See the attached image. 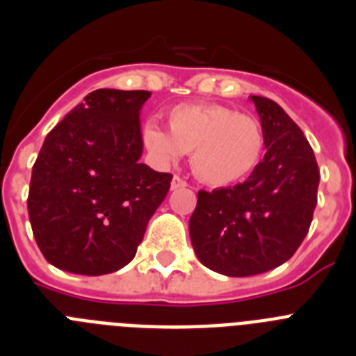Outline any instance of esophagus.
Returning a JSON list of instances; mask_svg holds the SVG:
<instances>
[{
  "instance_id": "34e87169",
  "label": "esophagus",
  "mask_w": 356,
  "mask_h": 356,
  "mask_svg": "<svg viewBox=\"0 0 356 356\" xmlns=\"http://www.w3.org/2000/svg\"><path fill=\"white\" fill-rule=\"evenodd\" d=\"M184 187H187V181H185L184 178H180V176H172V180H171L172 191H176V188H184Z\"/></svg>"
}]
</instances>
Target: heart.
I'll return each mask as SVG.
<instances>
[{"mask_svg":"<svg viewBox=\"0 0 356 356\" xmlns=\"http://www.w3.org/2000/svg\"><path fill=\"white\" fill-rule=\"evenodd\" d=\"M169 131L147 121L143 140L160 160L171 162L191 153V165L201 181L216 187L250 175L264 151L259 119L225 105H178L169 112Z\"/></svg>","mask_w":356,"mask_h":356,"instance_id":"1","label":"heart"}]
</instances>
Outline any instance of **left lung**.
I'll return each instance as SVG.
<instances>
[{"instance_id": "8db88e82", "label": "left lung", "mask_w": 356, "mask_h": 356, "mask_svg": "<svg viewBox=\"0 0 356 356\" xmlns=\"http://www.w3.org/2000/svg\"><path fill=\"white\" fill-rule=\"evenodd\" d=\"M260 115L262 162L246 181L200 191L188 229L196 257L226 276H253L287 262L307 237L317 205L312 146L278 103L251 96Z\"/></svg>"}]
</instances>
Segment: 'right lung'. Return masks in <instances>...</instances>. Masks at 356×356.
<instances>
[{
	"mask_svg": "<svg viewBox=\"0 0 356 356\" xmlns=\"http://www.w3.org/2000/svg\"><path fill=\"white\" fill-rule=\"evenodd\" d=\"M147 90L97 89L48 134L31 169L28 216L44 259L99 276L134 260L172 175L140 163Z\"/></svg>",
	"mask_w": 356,
	"mask_h": 356,
	"instance_id": "right-lung-1",
	"label": "right lung"
}]
</instances>
